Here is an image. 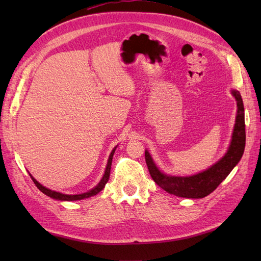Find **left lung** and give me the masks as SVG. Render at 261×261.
<instances>
[{
    "label": "left lung",
    "mask_w": 261,
    "mask_h": 261,
    "mask_svg": "<svg viewBox=\"0 0 261 261\" xmlns=\"http://www.w3.org/2000/svg\"><path fill=\"white\" fill-rule=\"evenodd\" d=\"M232 94L238 103V114H236L231 145L226 153L208 170L192 176L167 175L156 168L151 155L146 150L145 158L150 175L156 185H159L165 192L183 198H203L215 191L240 162L246 141L244 105L240 91L232 90Z\"/></svg>",
    "instance_id": "obj_1"
}]
</instances>
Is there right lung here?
I'll use <instances>...</instances> for the list:
<instances>
[{
    "label": "right lung",
    "instance_id": "right-lung-1",
    "mask_svg": "<svg viewBox=\"0 0 261 261\" xmlns=\"http://www.w3.org/2000/svg\"><path fill=\"white\" fill-rule=\"evenodd\" d=\"M115 149H116V147H114L111 154H110V156H109V160H108V164H107V168H106V171H105V174H103V176H102L100 183L96 187H93L92 189H90L89 192L84 193V194L66 195V194H62V193H59V192H55V191H51V189L42 186L40 183H39V181H37L33 176H31V174H29V175L31 176V179L34 180V183L36 184V186L39 189H40V191L43 194L51 197V198H53V199L64 200V201H74V200H82V199H85V198H89V197H91V196H94V195L99 194L102 191V189L105 188L106 184L108 183L109 177H110V172H111V164H112V159H113V154L115 152Z\"/></svg>",
    "mask_w": 261,
    "mask_h": 261
}]
</instances>
